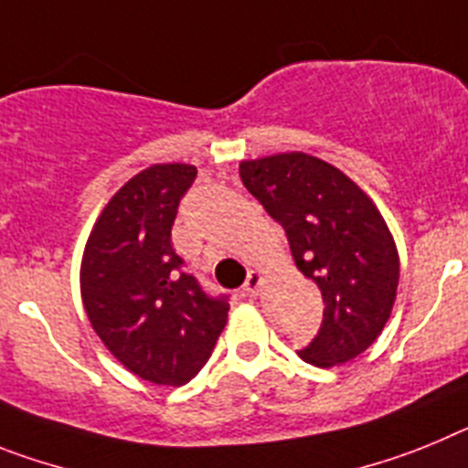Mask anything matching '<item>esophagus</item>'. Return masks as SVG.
I'll return each mask as SVG.
<instances>
[{"instance_id":"esophagus-1","label":"esophagus","mask_w":468,"mask_h":468,"mask_svg":"<svg viewBox=\"0 0 468 468\" xmlns=\"http://www.w3.org/2000/svg\"><path fill=\"white\" fill-rule=\"evenodd\" d=\"M261 282H263L261 273H259V271H250L245 284H242V292H245L247 296H254L259 292V287H261Z\"/></svg>"}]
</instances>
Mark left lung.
Listing matches in <instances>:
<instances>
[{
  "instance_id": "8db88e82",
  "label": "left lung",
  "mask_w": 468,
  "mask_h": 468,
  "mask_svg": "<svg viewBox=\"0 0 468 468\" xmlns=\"http://www.w3.org/2000/svg\"><path fill=\"white\" fill-rule=\"evenodd\" d=\"M245 188L290 239L296 268L318 284L323 323L299 356L332 367L375 344L396 302V242L375 202L336 166L303 155L247 160Z\"/></svg>"
}]
</instances>
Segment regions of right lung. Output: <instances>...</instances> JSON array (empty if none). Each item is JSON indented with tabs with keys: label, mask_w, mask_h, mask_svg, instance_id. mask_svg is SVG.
Wrapping results in <instances>:
<instances>
[{
	"label": "right lung",
	"mask_w": 468,
	"mask_h": 468,
	"mask_svg": "<svg viewBox=\"0 0 468 468\" xmlns=\"http://www.w3.org/2000/svg\"><path fill=\"white\" fill-rule=\"evenodd\" d=\"M197 169L155 165L115 193L82 259L91 327L127 369L153 384L193 379L229 318V294H209L172 247V226Z\"/></svg>",
	"instance_id": "add662e5"
}]
</instances>
